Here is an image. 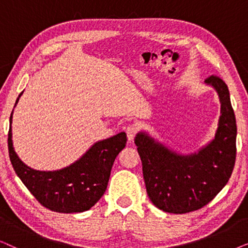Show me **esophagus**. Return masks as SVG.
Returning a JSON list of instances; mask_svg holds the SVG:
<instances>
[{
  "instance_id": "esophagus-1",
  "label": "esophagus",
  "mask_w": 248,
  "mask_h": 248,
  "mask_svg": "<svg viewBox=\"0 0 248 248\" xmlns=\"http://www.w3.org/2000/svg\"><path fill=\"white\" fill-rule=\"evenodd\" d=\"M125 132H126V135H127L128 141L132 142V141H133L134 137H135V135H137V133H138V127L135 126L134 124L128 125V126H127L126 128H125Z\"/></svg>"
}]
</instances>
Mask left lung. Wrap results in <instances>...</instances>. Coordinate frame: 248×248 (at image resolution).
Here are the masks:
<instances>
[{
  "label": "left lung",
  "mask_w": 248,
  "mask_h": 248,
  "mask_svg": "<svg viewBox=\"0 0 248 248\" xmlns=\"http://www.w3.org/2000/svg\"><path fill=\"white\" fill-rule=\"evenodd\" d=\"M218 93L220 117L215 139L196 154L178 155L145 132L134 139L151 202L165 212L187 213L203 208L225 187L236 160V117L225 81L205 79Z\"/></svg>",
  "instance_id": "obj_1"
}]
</instances>
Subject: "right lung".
<instances>
[{
	"label": "right lung",
	"instance_id": "obj_1",
	"mask_svg": "<svg viewBox=\"0 0 248 248\" xmlns=\"http://www.w3.org/2000/svg\"><path fill=\"white\" fill-rule=\"evenodd\" d=\"M11 123L12 114L8 134L10 160L16 174L40 204L54 212L74 213L87 211L99 201L107 188L115 158L126 144L125 132L96 142L69 167L55 171H39L23 164L16 154Z\"/></svg>",
	"mask_w": 248,
	"mask_h": 248
}]
</instances>
